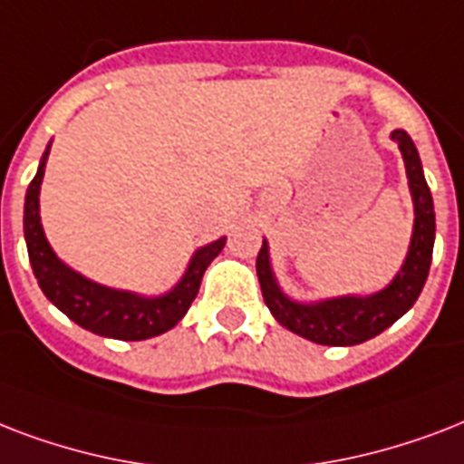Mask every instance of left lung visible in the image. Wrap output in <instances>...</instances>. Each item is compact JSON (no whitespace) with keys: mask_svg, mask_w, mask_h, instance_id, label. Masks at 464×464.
Listing matches in <instances>:
<instances>
[{"mask_svg":"<svg viewBox=\"0 0 464 464\" xmlns=\"http://www.w3.org/2000/svg\"><path fill=\"white\" fill-rule=\"evenodd\" d=\"M392 140L400 145L404 167H407L409 191L414 200V235L409 244L407 258L400 273L385 290L365 297H332L322 303H295L290 300L276 283L268 258V244H261L256 256V276L264 293V303L278 324L290 329L303 339H310L322 346H355L372 339L392 326L404 312L411 310L416 297L421 295L423 283L429 278L433 239H436V213L421 160L416 152L414 140L407 130H394Z\"/></svg>","mask_w":464,"mask_h":464,"instance_id":"left-lung-1","label":"left lung"}]
</instances>
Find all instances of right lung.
Here are the masks:
<instances>
[{
    "label": "right lung",
    "instance_id": "right-lung-1",
    "mask_svg": "<svg viewBox=\"0 0 464 464\" xmlns=\"http://www.w3.org/2000/svg\"><path fill=\"white\" fill-rule=\"evenodd\" d=\"M50 145L45 147L38 174L26 191V206H24V237H26L28 258L34 266L38 285L45 293L50 303L57 310L64 312L67 317L79 324L82 329L109 336L121 341H142L160 336L169 332L183 319L191 303L198 295L203 273L225 246V237L218 242L200 246L193 254L191 264L183 273V278L176 283L174 290L160 297H142L128 290H113L99 283L89 281L82 273L72 271L70 266L63 264L50 249L45 232L41 225L38 213V196H41L43 174H45V161H48Z\"/></svg>",
    "mask_w": 464,
    "mask_h": 464
}]
</instances>
